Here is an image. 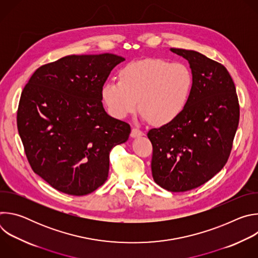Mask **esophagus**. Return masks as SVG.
I'll use <instances>...</instances> for the list:
<instances>
[{"mask_svg": "<svg viewBox=\"0 0 258 258\" xmlns=\"http://www.w3.org/2000/svg\"><path fill=\"white\" fill-rule=\"evenodd\" d=\"M141 136H144V132H142L141 130H139L137 127L132 128V133H131L132 138H138V137H141Z\"/></svg>", "mask_w": 258, "mask_h": 258, "instance_id": "obj_1", "label": "esophagus"}]
</instances>
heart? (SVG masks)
<instances>
[{
    "label": "heart",
    "instance_id": "heart-1",
    "mask_svg": "<svg viewBox=\"0 0 258 258\" xmlns=\"http://www.w3.org/2000/svg\"><path fill=\"white\" fill-rule=\"evenodd\" d=\"M118 80L107 82L102 89L110 113L124 118L140 105L144 116L158 125L171 122L182 112L193 88L192 72L186 64L161 58L126 64Z\"/></svg>",
    "mask_w": 258,
    "mask_h": 258
}]
</instances>
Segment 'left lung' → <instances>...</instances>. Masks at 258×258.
<instances>
[{
    "instance_id": "left-lung-1",
    "label": "left lung",
    "mask_w": 258,
    "mask_h": 258,
    "mask_svg": "<svg viewBox=\"0 0 258 258\" xmlns=\"http://www.w3.org/2000/svg\"><path fill=\"white\" fill-rule=\"evenodd\" d=\"M188 60L193 88L187 106L171 122L148 132L154 181L170 192H186L226 165L238 128L240 106L227 68L203 54L170 49Z\"/></svg>"
}]
</instances>
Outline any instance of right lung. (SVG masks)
<instances>
[{"label": "right lung", "mask_w": 258, "mask_h": 258, "mask_svg": "<svg viewBox=\"0 0 258 258\" xmlns=\"http://www.w3.org/2000/svg\"><path fill=\"white\" fill-rule=\"evenodd\" d=\"M123 57L70 55L45 64L25 85L17 127L32 170L54 189L88 195L106 181L109 153L127 141L128 123L109 116L102 89Z\"/></svg>", "instance_id": "add662e5"}]
</instances>
